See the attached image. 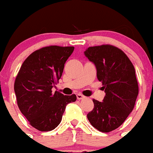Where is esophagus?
<instances>
[{
  "mask_svg": "<svg viewBox=\"0 0 153 153\" xmlns=\"http://www.w3.org/2000/svg\"><path fill=\"white\" fill-rule=\"evenodd\" d=\"M84 96L83 95H82V94H81V93H77V94H76V98H77V100H82V99H83L84 98Z\"/></svg>",
  "mask_w": 153,
  "mask_h": 153,
  "instance_id": "esophagus-1",
  "label": "esophagus"
}]
</instances>
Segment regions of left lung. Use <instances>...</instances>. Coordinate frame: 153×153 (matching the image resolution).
<instances>
[{"instance_id": "8db88e82", "label": "left lung", "mask_w": 153, "mask_h": 153, "mask_svg": "<svg viewBox=\"0 0 153 153\" xmlns=\"http://www.w3.org/2000/svg\"><path fill=\"white\" fill-rule=\"evenodd\" d=\"M84 54L95 64L106 93L102 102L93 99L94 107L87 118L99 131L111 132L123 123L134 108L139 93L135 68L122 50L109 44L88 47Z\"/></svg>"}]
</instances>
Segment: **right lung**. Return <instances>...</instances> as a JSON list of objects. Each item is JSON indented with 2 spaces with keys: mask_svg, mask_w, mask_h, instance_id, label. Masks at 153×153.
Here are the masks:
<instances>
[{
  "mask_svg": "<svg viewBox=\"0 0 153 153\" xmlns=\"http://www.w3.org/2000/svg\"><path fill=\"white\" fill-rule=\"evenodd\" d=\"M74 47L49 46L36 50L24 60L16 76L14 92L19 109L37 130L47 132L60 123L68 103L76 96L52 91L63 74Z\"/></svg>",
  "mask_w": 153,
  "mask_h": 153,
  "instance_id": "1",
  "label": "right lung"
}]
</instances>
